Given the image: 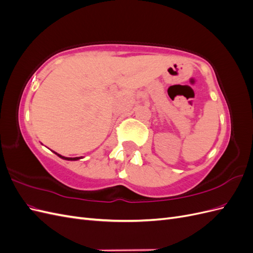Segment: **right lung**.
<instances>
[{
    "mask_svg": "<svg viewBox=\"0 0 253 253\" xmlns=\"http://www.w3.org/2000/svg\"><path fill=\"white\" fill-rule=\"evenodd\" d=\"M56 153V152H55ZM56 154L60 157V158H62V159H65V160H78L80 157H64V156H62V155H60V154H58V153H56Z\"/></svg>",
    "mask_w": 253,
    "mask_h": 253,
    "instance_id": "add662e5",
    "label": "right lung"
}]
</instances>
